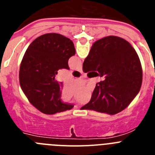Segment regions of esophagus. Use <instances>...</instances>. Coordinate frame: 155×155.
<instances>
[{
	"label": "esophagus",
	"instance_id": "obj_1",
	"mask_svg": "<svg viewBox=\"0 0 155 155\" xmlns=\"http://www.w3.org/2000/svg\"><path fill=\"white\" fill-rule=\"evenodd\" d=\"M76 70L78 71H79V72H82V68H81V67H80V68H77Z\"/></svg>",
	"mask_w": 155,
	"mask_h": 155
}]
</instances>
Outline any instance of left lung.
<instances>
[{
	"label": "left lung",
	"mask_w": 155,
	"mask_h": 155,
	"mask_svg": "<svg viewBox=\"0 0 155 155\" xmlns=\"http://www.w3.org/2000/svg\"><path fill=\"white\" fill-rule=\"evenodd\" d=\"M74 54L73 42L61 34H44L28 46L20 66L19 82L30 103L41 113L53 115L74 107L61 102V84L55 76L58 70L69 69L68 60Z\"/></svg>",
	"instance_id": "8db88e82"
}]
</instances>
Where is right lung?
Here are the masks:
<instances>
[{
    "mask_svg": "<svg viewBox=\"0 0 155 155\" xmlns=\"http://www.w3.org/2000/svg\"><path fill=\"white\" fill-rule=\"evenodd\" d=\"M83 71H98L105 77L97 83L90 102L81 110L115 115L125 109L140 90L141 64L130 43L109 35L94 42L83 63Z\"/></svg>",
    "mask_w": 155,
    "mask_h": 155,
    "instance_id": "1",
    "label": "right lung"
}]
</instances>
